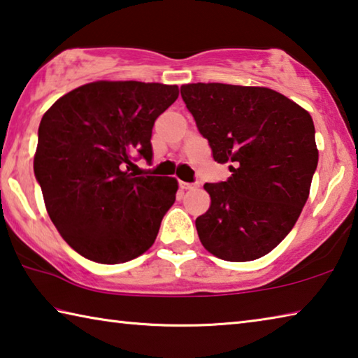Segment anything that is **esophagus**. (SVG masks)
<instances>
[{
	"instance_id": "obj_1",
	"label": "esophagus",
	"mask_w": 358,
	"mask_h": 358,
	"mask_svg": "<svg viewBox=\"0 0 358 358\" xmlns=\"http://www.w3.org/2000/svg\"><path fill=\"white\" fill-rule=\"evenodd\" d=\"M194 186H196L194 183H186V181H180V187H181V189H192Z\"/></svg>"
}]
</instances>
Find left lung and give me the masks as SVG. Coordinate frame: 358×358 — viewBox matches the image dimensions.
Masks as SVG:
<instances>
[{
	"label": "left lung",
	"mask_w": 358,
	"mask_h": 358,
	"mask_svg": "<svg viewBox=\"0 0 358 358\" xmlns=\"http://www.w3.org/2000/svg\"><path fill=\"white\" fill-rule=\"evenodd\" d=\"M180 92L213 159L232 164L226 181L203 185L211 205L196 220L199 238L229 262L265 256L308 201L319 159L311 115L262 87L189 83Z\"/></svg>",
	"instance_id": "1"
}]
</instances>
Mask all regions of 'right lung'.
<instances>
[{
	"instance_id": "right-lung-1",
	"label": "right lung",
	"mask_w": 358,
	"mask_h": 358,
	"mask_svg": "<svg viewBox=\"0 0 358 358\" xmlns=\"http://www.w3.org/2000/svg\"><path fill=\"white\" fill-rule=\"evenodd\" d=\"M177 98V85L93 82L44 113L34 175L52 222L80 256L121 264L155 243L178 183L129 171L153 159L151 129Z\"/></svg>"
}]
</instances>
